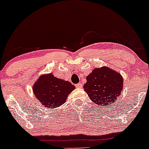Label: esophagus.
Returning a JSON list of instances; mask_svg holds the SVG:
<instances>
[{
  "mask_svg": "<svg viewBox=\"0 0 149 149\" xmlns=\"http://www.w3.org/2000/svg\"><path fill=\"white\" fill-rule=\"evenodd\" d=\"M82 86H83V84L81 83H77V84H76L77 88H81Z\"/></svg>",
  "mask_w": 149,
  "mask_h": 149,
  "instance_id": "34e87169",
  "label": "esophagus"
}]
</instances>
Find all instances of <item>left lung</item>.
<instances>
[{
	"label": "left lung",
	"mask_w": 149,
	"mask_h": 149,
	"mask_svg": "<svg viewBox=\"0 0 149 149\" xmlns=\"http://www.w3.org/2000/svg\"><path fill=\"white\" fill-rule=\"evenodd\" d=\"M84 90L97 106H109L121 94L123 79L121 75L108 67L93 69L87 77Z\"/></svg>",
	"instance_id": "obj_1"
}]
</instances>
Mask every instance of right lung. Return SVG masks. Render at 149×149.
<instances>
[{
  "label": "right lung",
  "instance_id": "obj_1",
  "mask_svg": "<svg viewBox=\"0 0 149 149\" xmlns=\"http://www.w3.org/2000/svg\"><path fill=\"white\" fill-rule=\"evenodd\" d=\"M74 86L68 81L58 79L52 74L42 75L33 86V91L41 104L49 109L59 107L66 102Z\"/></svg>",
  "mask_w": 149,
  "mask_h": 149
}]
</instances>
